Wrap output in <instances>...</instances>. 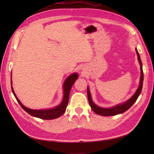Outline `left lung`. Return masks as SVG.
<instances>
[{
    "label": "left lung",
    "instance_id": "obj_1",
    "mask_svg": "<svg viewBox=\"0 0 154 154\" xmlns=\"http://www.w3.org/2000/svg\"><path fill=\"white\" fill-rule=\"evenodd\" d=\"M136 51L137 55H138V60L139 63L140 64V71H141V75H140V85L138 88V89L136 91L134 94L130 98V99L126 101L125 103H124L121 104H117V105L114 106L111 108H103L100 107L99 106L96 105L95 104L93 103L92 100V97H91V94L90 93V91L89 87H87V97H88V100H89V103L91 109L94 111L96 114H99L100 116H115L117 114H119L121 113H123L128 110L130 107H131L137 99H138L139 95L142 92V85H143V69H142V61L140 60V56L138 53V50L136 48Z\"/></svg>",
    "mask_w": 154,
    "mask_h": 154
}]
</instances>
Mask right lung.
<instances>
[{
    "label": "right lung",
    "instance_id": "add662e5",
    "mask_svg": "<svg viewBox=\"0 0 154 154\" xmlns=\"http://www.w3.org/2000/svg\"><path fill=\"white\" fill-rule=\"evenodd\" d=\"M77 78H78L77 73H73L70 75L69 76L65 79L63 85V100H62V102L60 104H59L57 106H55L53 108V109H50L33 110V109H28V108L24 106L21 103L20 101L19 100L17 97H16L14 91L13 90V88L12 87L11 88H12V91L13 94H14L16 99L17 100L20 105L21 106V107L26 111V112H27L29 114H30L31 116L39 118V119H44V120H52V119H57V118H59L65 112L68 104L71 87L73 86V85L75 82V81L77 79ZM11 86H12V80H11Z\"/></svg>",
    "mask_w": 154,
    "mask_h": 154
}]
</instances>
